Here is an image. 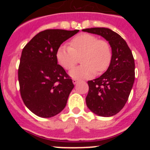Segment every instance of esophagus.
<instances>
[{"instance_id":"esophagus-1","label":"esophagus","mask_w":150,"mask_h":150,"mask_svg":"<svg viewBox=\"0 0 150 150\" xmlns=\"http://www.w3.org/2000/svg\"><path fill=\"white\" fill-rule=\"evenodd\" d=\"M78 81H79L78 79H73V83H74V84H76V83H78Z\"/></svg>"}]
</instances>
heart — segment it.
<instances>
[{
  "label": "heart",
  "instance_id": "b5f03b06",
  "mask_svg": "<svg viewBox=\"0 0 150 150\" xmlns=\"http://www.w3.org/2000/svg\"><path fill=\"white\" fill-rule=\"evenodd\" d=\"M57 60L65 69L70 70L82 57L83 64L70 71L75 79H86L100 74L108 68L112 59V50L109 43L92 34H83L71 40L70 46L62 45L56 53Z\"/></svg>",
  "mask_w": 150,
  "mask_h": 150
}]
</instances>
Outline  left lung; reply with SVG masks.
<instances>
[{"label":"left lung","mask_w":150,"mask_h":150,"mask_svg":"<svg viewBox=\"0 0 150 150\" xmlns=\"http://www.w3.org/2000/svg\"><path fill=\"white\" fill-rule=\"evenodd\" d=\"M83 31L100 35L109 42L112 59L104 74L88 81L86 98L95 114L109 117L120 112L126 104L134 82V59L128 44L120 34L106 28H91Z\"/></svg>","instance_id":"8db88e82"}]
</instances>
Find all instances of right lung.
Here are the masks:
<instances>
[{"label":"right lung","instance_id":"obj_1","mask_svg":"<svg viewBox=\"0 0 150 150\" xmlns=\"http://www.w3.org/2000/svg\"><path fill=\"white\" fill-rule=\"evenodd\" d=\"M79 30L48 29L38 33L22 52L18 77L23 102L33 113L50 118L62 112L74 88L72 79L58 64L61 44Z\"/></svg>","mask_w":150,"mask_h":150}]
</instances>
